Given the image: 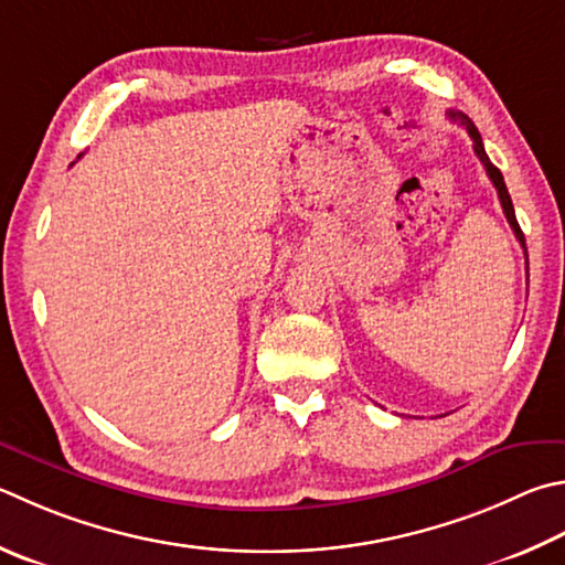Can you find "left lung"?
Returning a JSON list of instances; mask_svg holds the SVG:
<instances>
[{
  "mask_svg": "<svg viewBox=\"0 0 565 565\" xmlns=\"http://www.w3.org/2000/svg\"><path fill=\"white\" fill-rule=\"evenodd\" d=\"M449 118L452 120H459L461 126L467 128V132H469V138H471V142H475V152H477V158L481 160V166H484V170H487V175H489V180L494 182V188H497V194H499V202H501V210H504V214H507V220H509V224H511V230H514V234H516V239H519V244L521 247H524V252H526V239H524V232H521V227H519V222H516V214H514V204H511V198H509V190H507V184H504V175H501L499 172V168L494 166V162L489 160V156H487V150H484V142H481V136H479V130H477V126L475 122H471L465 113H455V110H449ZM529 264V262H526Z\"/></svg>",
  "mask_w": 565,
  "mask_h": 565,
  "instance_id": "left-lung-1",
  "label": "left lung"
}]
</instances>
